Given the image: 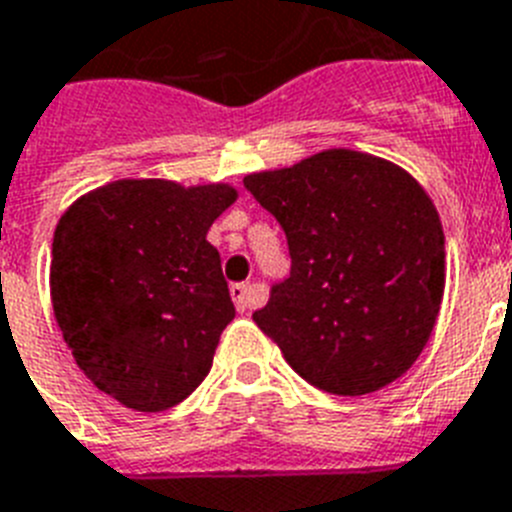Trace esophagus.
I'll list each match as a JSON object with an SVG mask.
<instances>
[{
  "label": "esophagus",
  "mask_w": 512,
  "mask_h": 512,
  "mask_svg": "<svg viewBox=\"0 0 512 512\" xmlns=\"http://www.w3.org/2000/svg\"><path fill=\"white\" fill-rule=\"evenodd\" d=\"M230 295H232V303H235V308H238L240 314L248 311V308L253 306V301H256V290H253L251 285H232Z\"/></svg>",
  "instance_id": "34e87169"
}]
</instances>
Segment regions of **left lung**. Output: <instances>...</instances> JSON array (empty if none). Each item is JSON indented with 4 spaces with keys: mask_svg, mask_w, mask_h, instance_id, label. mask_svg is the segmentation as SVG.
Returning a JSON list of instances; mask_svg holds the SVG:
<instances>
[{
    "mask_svg": "<svg viewBox=\"0 0 512 512\" xmlns=\"http://www.w3.org/2000/svg\"><path fill=\"white\" fill-rule=\"evenodd\" d=\"M282 225L290 277L253 314L306 382L332 395L382 390L421 356L445 293V232L403 167L329 149L243 177Z\"/></svg>",
    "mask_w": 512,
    "mask_h": 512,
    "instance_id": "obj_1",
    "label": "left lung"
}]
</instances>
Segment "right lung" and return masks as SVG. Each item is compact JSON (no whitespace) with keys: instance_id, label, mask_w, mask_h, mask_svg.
<instances>
[{"instance_id":"obj_1","label":"right lung","mask_w":512,"mask_h":512,"mask_svg":"<svg viewBox=\"0 0 512 512\" xmlns=\"http://www.w3.org/2000/svg\"><path fill=\"white\" fill-rule=\"evenodd\" d=\"M235 198L227 183L114 180L59 217L54 316L80 371L125 408L167 411L209 374L235 306L206 232Z\"/></svg>"}]
</instances>
